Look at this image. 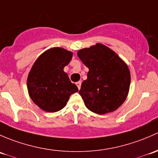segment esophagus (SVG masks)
<instances>
[{"mask_svg":"<svg viewBox=\"0 0 158 158\" xmlns=\"http://www.w3.org/2000/svg\"><path fill=\"white\" fill-rule=\"evenodd\" d=\"M76 85H77L78 90H80V89H81V81H78V82L76 83Z\"/></svg>","mask_w":158,"mask_h":158,"instance_id":"1","label":"esophagus"}]
</instances>
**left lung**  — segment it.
Returning a JSON list of instances; mask_svg holds the SVG:
<instances>
[{
    "mask_svg": "<svg viewBox=\"0 0 158 158\" xmlns=\"http://www.w3.org/2000/svg\"><path fill=\"white\" fill-rule=\"evenodd\" d=\"M77 55L89 68L87 78L79 90L86 107L100 115L115 111L129 90L128 66L113 50L100 43L79 50Z\"/></svg>",
    "mask_w": 158,
    "mask_h": 158,
    "instance_id": "left-lung-1",
    "label": "left lung"
}]
</instances>
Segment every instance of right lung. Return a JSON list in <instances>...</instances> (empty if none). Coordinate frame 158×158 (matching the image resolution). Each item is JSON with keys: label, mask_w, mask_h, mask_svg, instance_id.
Listing matches in <instances>:
<instances>
[{"label": "right lung", "mask_w": 158, "mask_h": 158, "mask_svg": "<svg viewBox=\"0 0 158 158\" xmlns=\"http://www.w3.org/2000/svg\"><path fill=\"white\" fill-rule=\"evenodd\" d=\"M72 55L64 48H53L43 53L34 63L27 78V88L34 103L44 111H59L70 96L78 91L63 71Z\"/></svg>", "instance_id": "right-lung-1"}]
</instances>
